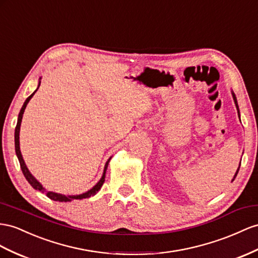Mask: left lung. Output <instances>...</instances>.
<instances>
[{"label": "left lung", "mask_w": 258, "mask_h": 258, "mask_svg": "<svg viewBox=\"0 0 258 258\" xmlns=\"http://www.w3.org/2000/svg\"><path fill=\"white\" fill-rule=\"evenodd\" d=\"M233 95V99H234V102H235V105H236V109H237V113H239V107H237V102H236V98H235V96H234V94H232ZM239 169H240V167H239ZM239 169H237V171H236V173H235V175H234V177H233V180L232 181H234V179H235V176H236V174H237V172H239Z\"/></svg>", "instance_id": "obj_1"}]
</instances>
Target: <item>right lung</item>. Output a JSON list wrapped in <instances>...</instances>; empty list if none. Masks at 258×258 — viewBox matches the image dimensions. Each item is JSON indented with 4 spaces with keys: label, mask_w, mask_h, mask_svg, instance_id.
Returning a JSON list of instances; mask_svg holds the SVG:
<instances>
[{
    "label": "right lung",
    "mask_w": 258,
    "mask_h": 258,
    "mask_svg": "<svg viewBox=\"0 0 258 258\" xmlns=\"http://www.w3.org/2000/svg\"><path fill=\"white\" fill-rule=\"evenodd\" d=\"M39 86H40V84H39ZM37 91V90H36ZM35 91V92H36ZM35 92L34 94H31L27 99H26V101H25V103H24V105H23V108L21 109V112H19V114H18V121H17V125H16V127H15V150H16V155H17V158H18V160H19V164H21V169H22V171H23V174L25 175V177H26V180H27L28 182H29V184L30 185L34 187L35 189H38V190H40V192H42V193H45V195H47L50 200H52V201H55V202H71V201H73V200H83V198H87V197H90V196H94L99 189L101 188V186H102V184L104 183V177H105V171H107V168H108V164H109V161H110V159L107 161V163H105V167H104V172H103V175H102V177H101V180L99 181L96 185L92 187L90 190H88V192H86V193H84V194H81V195H77V196H65V195H61V194H57V193H53V192H47V190H45L43 187H42V185L40 183H39L34 176H32V174L29 172V170L27 169V167H26V164H25V162H24V159H23V156H22V154H21V149H19V130H21V123H22V118H23V114H24V111H25V109H26V105H27V103L29 102V100L31 99V97L35 95Z\"/></svg>",
    "instance_id": "1"
}]
</instances>
